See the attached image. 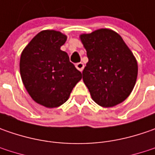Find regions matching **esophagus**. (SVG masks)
Returning <instances> with one entry per match:
<instances>
[{"mask_svg":"<svg viewBox=\"0 0 155 155\" xmlns=\"http://www.w3.org/2000/svg\"><path fill=\"white\" fill-rule=\"evenodd\" d=\"M76 68L78 69V71H83V70H84V64H83L82 62H79V63H77L76 64Z\"/></svg>","mask_w":155,"mask_h":155,"instance_id":"obj_1","label":"esophagus"}]
</instances>
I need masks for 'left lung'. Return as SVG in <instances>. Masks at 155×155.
Wrapping results in <instances>:
<instances>
[{"label": "left lung", "instance_id": "8db88e82", "mask_svg": "<svg viewBox=\"0 0 155 155\" xmlns=\"http://www.w3.org/2000/svg\"><path fill=\"white\" fill-rule=\"evenodd\" d=\"M89 61L83 80L92 99L103 107L123 102L134 89L138 66L136 59L122 37L110 29L82 34Z\"/></svg>", "mask_w": 155, "mask_h": 155}]
</instances>
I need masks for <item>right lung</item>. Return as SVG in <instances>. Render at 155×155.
I'll use <instances>...</instances> for the list:
<instances>
[{
	"label": "right lung",
	"mask_w": 155,
	"mask_h": 155,
	"mask_svg": "<svg viewBox=\"0 0 155 155\" xmlns=\"http://www.w3.org/2000/svg\"><path fill=\"white\" fill-rule=\"evenodd\" d=\"M66 36L54 30L39 33L23 50L20 61L22 82L31 97L47 108L68 100L82 73L60 50Z\"/></svg>",
	"instance_id": "right-lung-1"
}]
</instances>
